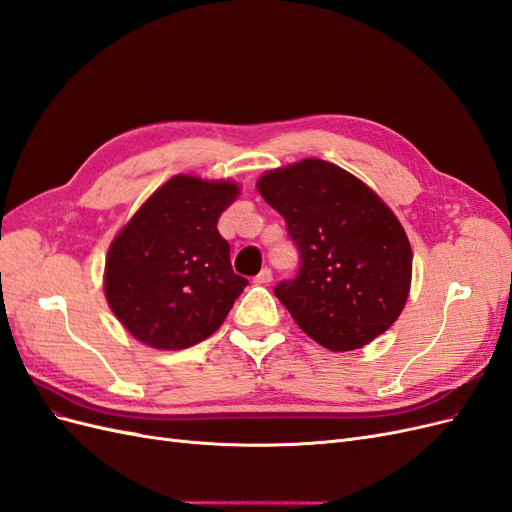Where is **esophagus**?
Returning a JSON list of instances; mask_svg holds the SVG:
<instances>
[{"label":"esophagus","instance_id":"1","mask_svg":"<svg viewBox=\"0 0 512 512\" xmlns=\"http://www.w3.org/2000/svg\"><path fill=\"white\" fill-rule=\"evenodd\" d=\"M271 280H273V273H271L269 267H265V269H262V271L254 277V284H262V286H265V284H269Z\"/></svg>","mask_w":512,"mask_h":512}]
</instances>
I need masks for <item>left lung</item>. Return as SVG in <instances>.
Wrapping results in <instances>:
<instances>
[{
	"mask_svg": "<svg viewBox=\"0 0 512 512\" xmlns=\"http://www.w3.org/2000/svg\"><path fill=\"white\" fill-rule=\"evenodd\" d=\"M262 198L282 215L299 271L275 286L294 322L324 348L356 350L399 318L412 280L404 228L363 181L309 158L269 170Z\"/></svg>",
	"mask_w": 512,
	"mask_h": 512,
	"instance_id": "1",
	"label": "left lung"
}]
</instances>
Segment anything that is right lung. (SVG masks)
Listing matches in <instances>:
<instances>
[{"instance_id": "add662e5", "label": "right lung", "mask_w": 512, "mask_h": 512, "mask_svg": "<svg viewBox=\"0 0 512 512\" xmlns=\"http://www.w3.org/2000/svg\"><path fill=\"white\" fill-rule=\"evenodd\" d=\"M237 194L230 181L177 175L115 237L104 290L138 342L183 350L220 329L247 286L232 271L230 245L218 232L220 215Z\"/></svg>"}]
</instances>
